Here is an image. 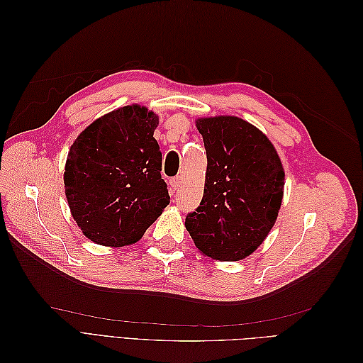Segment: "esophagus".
Returning <instances> with one entry per match:
<instances>
[{"mask_svg": "<svg viewBox=\"0 0 363 363\" xmlns=\"http://www.w3.org/2000/svg\"><path fill=\"white\" fill-rule=\"evenodd\" d=\"M169 184H171V188H172L174 191H179V189H180V184H182V177H180V175H177V177L171 179V180H169Z\"/></svg>", "mask_w": 363, "mask_h": 363, "instance_id": "1", "label": "esophagus"}]
</instances>
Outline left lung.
Instances as JSON below:
<instances>
[{
	"mask_svg": "<svg viewBox=\"0 0 363 363\" xmlns=\"http://www.w3.org/2000/svg\"><path fill=\"white\" fill-rule=\"evenodd\" d=\"M207 155L204 194L186 230L215 260L250 256L276 223L284 171L269 139L238 116L196 119Z\"/></svg>",
	"mask_w": 363,
	"mask_h": 363,
	"instance_id": "1",
	"label": "left lung"
}]
</instances>
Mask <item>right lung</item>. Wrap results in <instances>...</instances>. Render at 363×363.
<instances>
[{
	"instance_id": "add662e5",
	"label": "right lung",
	"mask_w": 363,
	"mask_h": 363,
	"mask_svg": "<svg viewBox=\"0 0 363 363\" xmlns=\"http://www.w3.org/2000/svg\"><path fill=\"white\" fill-rule=\"evenodd\" d=\"M157 124L155 112L125 106L94 121L71 145L65 194L77 225L95 244H136L169 204L152 138Z\"/></svg>"
}]
</instances>
